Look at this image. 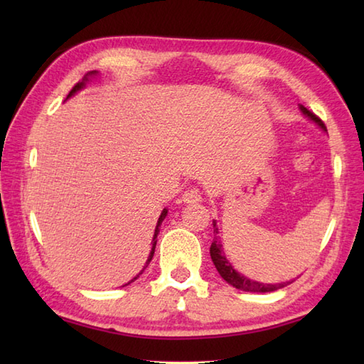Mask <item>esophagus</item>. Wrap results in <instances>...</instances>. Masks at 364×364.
Here are the masks:
<instances>
[{"label": "esophagus", "instance_id": "1", "mask_svg": "<svg viewBox=\"0 0 364 364\" xmlns=\"http://www.w3.org/2000/svg\"><path fill=\"white\" fill-rule=\"evenodd\" d=\"M202 200V194L198 189H188L183 192V202L184 203H197Z\"/></svg>", "mask_w": 364, "mask_h": 364}]
</instances>
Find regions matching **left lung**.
I'll return each mask as SVG.
<instances>
[{"instance_id":"obj_1","label":"left lung","mask_w":364,"mask_h":364,"mask_svg":"<svg viewBox=\"0 0 364 364\" xmlns=\"http://www.w3.org/2000/svg\"><path fill=\"white\" fill-rule=\"evenodd\" d=\"M300 109H301V112L306 115V117H310L311 120H314L316 123H318V125L322 129H326V123H323L314 112L308 111L305 106H300ZM213 228H214V236H215V235L219 233L218 227H215V222H213ZM210 253H211V259L214 262V266H215V269H218V272L220 274V277L227 283H230L231 286H235L236 289L247 291V292H270V291H277V289H280V288H284V286H288L291 283V282H286V283H278V284H264V283L253 282V280H250V278H247V277H244L241 274H237L236 270L233 269V266H231L230 262H228V259L225 258V255H223L222 244H220L218 236L214 237V241L211 244V249H210Z\"/></svg>"}]
</instances>
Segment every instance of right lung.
<instances>
[{
    "instance_id": "obj_1",
    "label": "right lung",
    "mask_w": 364,
    "mask_h": 364,
    "mask_svg": "<svg viewBox=\"0 0 364 364\" xmlns=\"http://www.w3.org/2000/svg\"><path fill=\"white\" fill-rule=\"evenodd\" d=\"M92 73H95V72H90L89 75H92ZM87 78H86V76H84V80L82 81H78V82H76L75 84V86H73V89L70 90V92H68V95H67V98L68 97H72L73 94H75V92H78L80 89H82L84 87V81H86ZM166 215H167V210H166V208H164V211H162L161 213V215H159V219H158V225H156V230H154V236H153V241H151V252H150V257H149V259H146V264H145V267L146 266H149V262L151 261V258H153V255H154V249H156V241H158V233H159V227H161V223H162V220H164V218H166ZM145 267L141 270V272H139V275H141L142 272H144V270H145ZM139 275L136 277V278H139ZM136 278H133V280H131V282H134L136 280ZM129 282V283H131ZM129 283H127V284H129ZM127 284H123V286H127Z\"/></svg>"
}]
</instances>
